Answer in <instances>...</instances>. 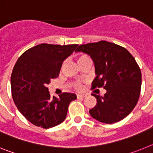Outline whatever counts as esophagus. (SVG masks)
Wrapping results in <instances>:
<instances>
[{
    "mask_svg": "<svg viewBox=\"0 0 153 153\" xmlns=\"http://www.w3.org/2000/svg\"><path fill=\"white\" fill-rule=\"evenodd\" d=\"M76 97H77L78 99H79V98H83V97H86V95H82V94H77V96H76Z\"/></svg>",
    "mask_w": 153,
    "mask_h": 153,
    "instance_id": "esophagus-1",
    "label": "esophagus"
}]
</instances>
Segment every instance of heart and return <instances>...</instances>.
Instances as JSON below:
<instances>
[{"label":"heart","instance_id":"obj_1","mask_svg":"<svg viewBox=\"0 0 153 153\" xmlns=\"http://www.w3.org/2000/svg\"><path fill=\"white\" fill-rule=\"evenodd\" d=\"M88 59H90L89 56H87L86 54H84V53H79V54L77 55V56H76V61H77V63H79L80 62L83 61V60H88ZM63 64H64V63H63ZM63 64L62 67H63ZM75 88L76 89V90H79V89H80V85L76 84Z\"/></svg>","mask_w":153,"mask_h":153}]
</instances>
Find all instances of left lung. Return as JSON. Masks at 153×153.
<instances>
[{
	"label": "left lung",
	"instance_id": "8db88e82",
	"mask_svg": "<svg viewBox=\"0 0 153 153\" xmlns=\"http://www.w3.org/2000/svg\"><path fill=\"white\" fill-rule=\"evenodd\" d=\"M75 52L90 55L94 63L97 76L92 89L106 90L104 97L92 94L97 105L90 110V116L107 124L127 117L139 100L142 84L141 70L132 54L124 47L105 40L79 45Z\"/></svg>",
	"mask_w": 153,
	"mask_h": 153
}]
</instances>
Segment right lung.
I'll use <instances>...</instances> for the list:
<instances>
[{
  "label": "right lung",
  "mask_w": 153,
  "mask_h": 153,
  "mask_svg": "<svg viewBox=\"0 0 153 153\" xmlns=\"http://www.w3.org/2000/svg\"><path fill=\"white\" fill-rule=\"evenodd\" d=\"M77 44H41L30 48L18 58L10 77L13 102L18 110L33 125L49 129L61 123L74 93L51 97L47 84L60 74L62 63Z\"/></svg>",
  "instance_id": "add662e5"
}]
</instances>
